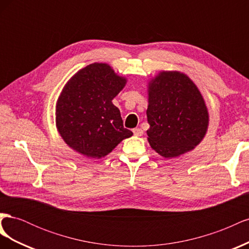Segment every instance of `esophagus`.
<instances>
[{
	"label": "esophagus",
	"instance_id": "esophagus-1",
	"mask_svg": "<svg viewBox=\"0 0 249 249\" xmlns=\"http://www.w3.org/2000/svg\"><path fill=\"white\" fill-rule=\"evenodd\" d=\"M133 133L135 136H138V137H140L143 135V131L141 129H138V127H136V129H133Z\"/></svg>",
	"mask_w": 249,
	"mask_h": 249
}]
</instances>
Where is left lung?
Wrapping results in <instances>:
<instances>
[{
	"label": "left lung",
	"instance_id": "1",
	"mask_svg": "<svg viewBox=\"0 0 249 249\" xmlns=\"http://www.w3.org/2000/svg\"><path fill=\"white\" fill-rule=\"evenodd\" d=\"M147 140L164 158L190 152L205 138L209 112L197 86L184 72L160 71L148 82Z\"/></svg>",
	"mask_w": 249,
	"mask_h": 249
}]
</instances>
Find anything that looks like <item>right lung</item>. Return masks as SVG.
<instances>
[{
  "mask_svg": "<svg viewBox=\"0 0 249 249\" xmlns=\"http://www.w3.org/2000/svg\"><path fill=\"white\" fill-rule=\"evenodd\" d=\"M125 84L126 79L107 63L89 64L73 74L56 104V126L67 145L101 159L132 136L112 103Z\"/></svg>",
  "mask_w": 249,
  "mask_h": 249,
  "instance_id": "add662e5",
  "label": "right lung"
}]
</instances>
